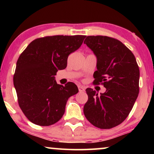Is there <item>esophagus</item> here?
Wrapping results in <instances>:
<instances>
[{
  "instance_id": "esophagus-1",
  "label": "esophagus",
  "mask_w": 154,
  "mask_h": 154,
  "mask_svg": "<svg viewBox=\"0 0 154 154\" xmlns=\"http://www.w3.org/2000/svg\"><path fill=\"white\" fill-rule=\"evenodd\" d=\"M78 88H79V92H84V91H85V88L83 87V86L79 85V86H78Z\"/></svg>"
}]
</instances>
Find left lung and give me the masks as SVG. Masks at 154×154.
I'll use <instances>...</instances> for the list:
<instances>
[{
	"instance_id": "8db88e82",
	"label": "left lung",
	"mask_w": 154,
	"mask_h": 154,
	"mask_svg": "<svg viewBox=\"0 0 154 154\" xmlns=\"http://www.w3.org/2000/svg\"><path fill=\"white\" fill-rule=\"evenodd\" d=\"M84 43L97 58L93 84L106 89L100 95L92 88L85 90L84 114L95 127L111 129L123 123L134 106L140 91V69L131 50L119 40L90 35Z\"/></svg>"
}]
</instances>
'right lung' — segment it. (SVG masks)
<instances>
[{
	"mask_svg": "<svg viewBox=\"0 0 154 154\" xmlns=\"http://www.w3.org/2000/svg\"><path fill=\"white\" fill-rule=\"evenodd\" d=\"M86 35H52L31 42L17 62L13 77L18 104L31 123L49 126L64 115L68 99L79 92L72 82L57 83L54 75L67 66L69 54Z\"/></svg>",
	"mask_w": 154,
	"mask_h": 154,
	"instance_id": "add662e5",
	"label": "right lung"
}]
</instances>
